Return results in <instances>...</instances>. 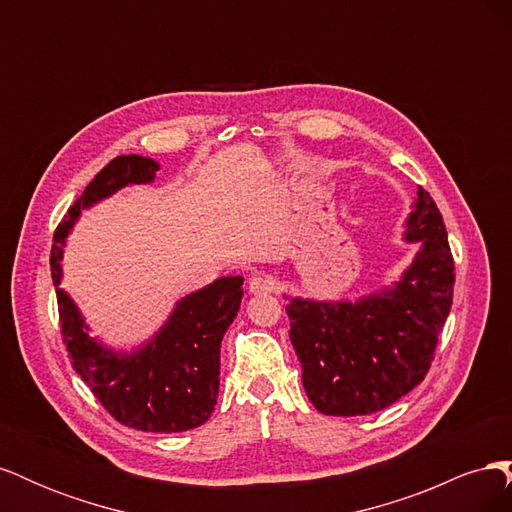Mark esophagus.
I'll list each match as a JSON object with an SVG mask.
<instances>
[{"label":"esophagus","instance_id":"obj_1","mask_svg":"<svg viewBox=\"0 0 512 512\" xmlns=\"http://www.w3.org/2000/svg\"><path fill=\"white\" fill-rule=\"evenodd\" d=\"M277 290V280L273 275H265V273H256L252 275L250 280V292L252 294H267Z\"/></svg>","mask_w":512,"mask_h":512}]
</instances>
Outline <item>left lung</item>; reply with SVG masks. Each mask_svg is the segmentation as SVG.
<instances>
[{"instance_id": "obj_1", "label": "left lung", "mask_w": 512, "mask_h": 512, "mask_svg": "<svg viewBox=\"0 0 512 512\" xmlns=\"http://www.w3.org/2000/svg\"><path fill=\"white\" fill-rule=\"evenodd\" d=\"M404 239L421 247L393 286L356 301L286 294L303 389L322 414L389 408L429 371L453 305L455 265L442 215L423 188L416 190Z\"/></svg>"}]
</instances>
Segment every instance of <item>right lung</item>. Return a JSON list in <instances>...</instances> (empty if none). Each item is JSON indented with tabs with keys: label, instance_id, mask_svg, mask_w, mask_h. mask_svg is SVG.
<instances>
[{
	"label": "right lung",
	"instance_id": "obj_1",
	"mask_svg": "<svg viewBox=\"0 0 512 512\" xmlns=\"http://www.w3.org/2000/svg\"><path fill=\"white\" fill-rule=\"evenodd\" d=\"M160 164L143 156H119L91 179L57 226L51 275L70 363L115 421L138 431L177 433L207 423L220 391V346L235 320L243 277H220L177 301L158 333L132 352L104 346L89 335L81 309L59 288L64 245L81 211L126 185L151 183Z\"/></svg>",
	"mask_w": 512,
	"mask_h": 512
}]
</instances>
